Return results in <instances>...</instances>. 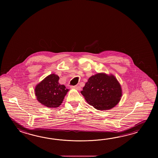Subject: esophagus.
I'll return each mask as SVG.
<instances>
[{
    "label": "esophagus",
    "mask_w": 158,
    "mask_h": 158,
    "mask_svg": "<svg viewBox=\"0 0 158 158\" xmlns=\"http://www.w3.org/2000/svg\"><path fill=\"white\" fill-rule=\"evenodd\" d=\"M71 88H73V89H77V90H81L80 86H77V85H76V86H71Z\"/></svg>",
    "instance_id": "obj_1"
}]
</instances>
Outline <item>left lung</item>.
I'll use <instances>...</instances> for the list:
<instances>
[{"instance_id": "left-lung-1", "label": "left lung", "mask_w": 158, "mask_h": 158, "mask_svg": "<svg viewBox=\"0 0 158 158\" xmlns=\"http://www.w3.org/2000/svg\"><path fill=\"white\" fill-rule=\"evenodd\" d=\"M88 104L98 110H110L122 96L121 85L112 74L97 73L89 78L81 91Z\"/></svg>"}]
</instances>
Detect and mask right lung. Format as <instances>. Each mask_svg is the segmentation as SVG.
Here are the masks:
<instances>
[{"mask_svg":"<svg viewBox=\"0 0 158 158\" xmlns=\"http://www.w3.org/2000/svg\"><path fill=\"white\" fill-rule=\"evenodd\" d=\"M59 80L56 74H50L35 86V94L41 104L49 108L60 106L69 90L59 84Z\"/></svg>","mask_w":158,"mask_h":158,"instance_id":"right-lung-1","label":"right lung"}]
</instances>
